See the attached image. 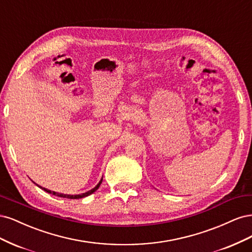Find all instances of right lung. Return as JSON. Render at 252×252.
Instances as JSON below:
<instances>
[{
    "instance_id": "add662e5",
    "label": "right lung",
    "mask_w": 252,
    "mask_h": 252,
    "mask_svg": "<svg viewBox=\"0 0 252 252\" xmlns=\"http://www.w3.org/2000/svg\"><path fill=\"white\" fill-rule=\"evenodd\" d=\"M101 181H102V179L99 181V183L97 184L94 189H92L91 190H89V191H87V192H84V193H80V194H64V193H60V192H56V191H52V190H49V189H45V188H42V186H39V185H37L39 189H44L45 191H47V192H49V193H52V194H54V196H58V197H62V198H67V199H80V198H85V197H87V196H90L91 193H93L94 191H96L97 189H99V186H100V184H101Z\"/></svg>"
}]
</instances>
